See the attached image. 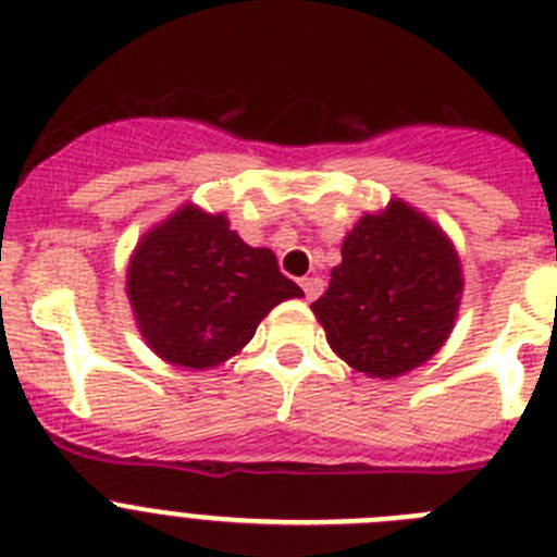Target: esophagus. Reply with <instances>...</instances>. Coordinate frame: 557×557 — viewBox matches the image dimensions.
Here are the masks:
<instances>
[{"label":"esophagus","mask_w":557,"mask_h":557,"mask_svg":"<svg viewBox=\"0 0 557 557\" xmlns=\"http://www.w3.org/2000/svg\"><path fill=\"white\" fill-rule=\"evenodd\" d=\"M301 287H304V295H307V301H314L318 295L323 293V282L318 278V275H309V278H301Z\"/></svg>","instance_id":"1"}]
</instances>
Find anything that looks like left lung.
<instances>
[{"label":"left lung","instance_id":"obj_1","mask_svg":"<svg viewBox=\"0 0 557 557\" xmlns=\"http://www.w3.org/2000/svg\"><path fill=\"white\" fill-rule=\"evenodd\" d=\"M460 295V259L449 236L405 200H391L343 239V262L312 312L354 371L393 379L444 346Z\"/></svg>","mask_w":557,"mask_h":557}]
</instances>
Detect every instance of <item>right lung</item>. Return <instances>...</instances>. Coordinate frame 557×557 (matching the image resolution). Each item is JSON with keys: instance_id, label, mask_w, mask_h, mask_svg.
<instances>
[{"instance_id": "obj_1", "label": "right lung", "mask_w": 557, "mask_h": 557, "mask_svg": "<svg viewBox=\"0 0 557 557\" xmlns=\"http://www.w3.org/2000/svg\"><path fill=\"white\" fill-rule=\"evenodd\" d=\"M301 295L273 250L250 248L225 214L189 203L147 231L127 264V298L145 343L191 371L243 351L275 304Z\"/></svg>"}]
</instances>
